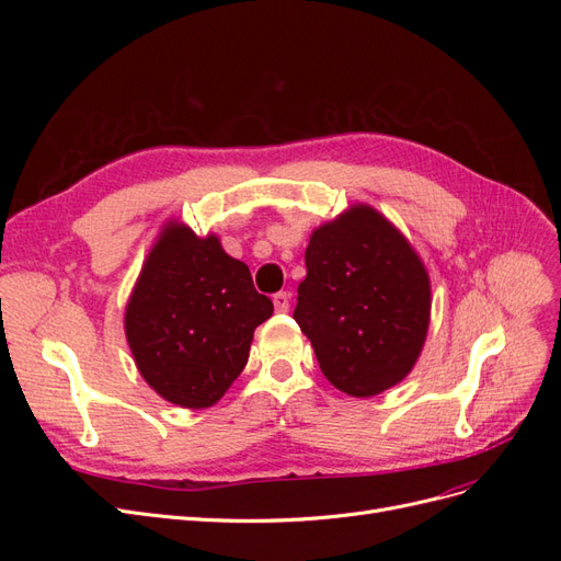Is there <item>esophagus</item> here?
Instances as JSON below:
<instances>
[{"instance_id": "1", "label": "esophagus", "mask_w": 561, "mask_h": 561, "mask_svg": "<svg viewBox=\"0 0 561 561\" xmlns=\"http://www.w3.org/2000/svg\"><path fill=\"white\" fill-rule=\"evenodd\" d=\"M274 307H276L278 313H285L287 309H290V293L274 295Z\"/></svg>"}]
</instances>
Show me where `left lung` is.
I'll return each mask as SVG.
<instances>
[{"label": "left lung", "mask_w": 561, "mask_h": 561, "mask_svg": "<svg viewBox=\"0 0 561 561\" xmlns=\"http://www.w3.org/2000/svg\"><path fill=\"white\" fill-rule=\"evenodd\" d=\"M295 320L325 379L353 398L400 383L426 344L431 278L404 233L367 203L311 231Z\"/></svg>", "instance_id": "obj_1"}]
</instances>
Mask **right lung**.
<instances>
[{"label":"right lung","instance_id":"right-lung-1","mask_svg":"<svg viewBox=\"0 0 561 561\" xmlns=\"http://www.w3.org/2000/svg\"><path fill=\"white\" fill-rule=\"evenodd\" d=\"M274 313L245 262L215 233L168 219L126 304L124 330L151 390L184 410H206L241 375L254 328Z\"/></svg>","mask_w":561,"mask_h":561}]
</instances>
